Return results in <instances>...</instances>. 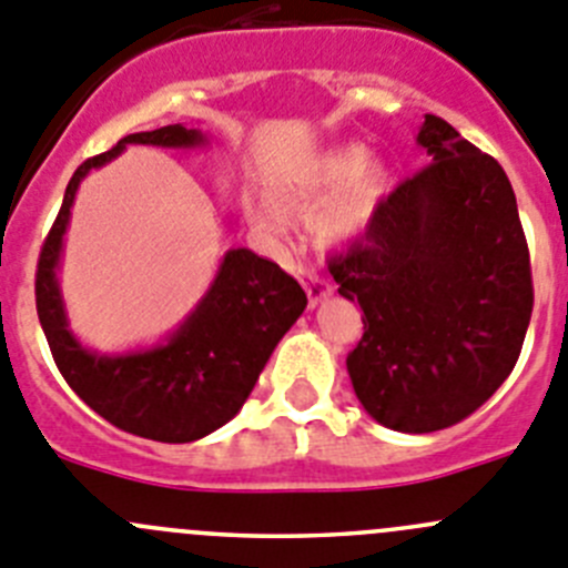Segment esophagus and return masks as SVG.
I'll list each match as a JSON object with an SVG mask.
<instances>
[{
  "label": "esophagus",
  "mask_w": 568,
  "mask_h": 568,
  "mask_svg": "<svg viewBox=\"0 0 568 568\" xmlns=\"http://www.w3.org/2000/svg\"><path fill=\"white\" fill-rule=\"evenodd\" d=\"M300 283H302V288L308 291V305L311 308H316V305H320L322 300H327V296L333 294V285L327 283L325 277H322V274H316L314 268H300Z\"/></svg>",
  "instance_id": "34e87169"
}]
</instances>
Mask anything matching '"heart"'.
<instances>
[{
	"mask_svg": "<svg viewBox=\"0 0 568 568\" xmlns=\"http://www.w3.org/2000/svg\"><path fill=\"white\" fill-rule=\"evenodd\" d=\"M333 194L332 200L329 195ZM386 195V171L369 162L364 145H338L322 151L296 171V176L280 190V201L257 199L252 219L268 235H285L291 215H311L329 197L316 215V235L325 246H344L362 237L373 226Z\"/></svg>",
	"mask_w": 568,
	"mask_h": 568,
	"instance_id": "heart-1",
	"label": "heart"
}]
</instances>
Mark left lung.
I'll return each mask as SVG.
<instances>
[{"label": "left lung", "mask_w": 568, "mask_h": 568, "mask_svg": "<svg viewBox=\"0 0 568 568\" xmlns=\"http://www.w3.org/2000/svg\"><path fill=\"white\" fill-rule=\"evenodd\" d=\"M428 164L327 268L364 311L347 356L358 400L406 434L474 415L513 373L532 316L529 248L501 164L426 114Z\"/></svg>", "instance_id": "left-lung-1"}]
</instances>
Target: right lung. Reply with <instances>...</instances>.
<instances>
[{"label":"right lung","mask_w":568,"mask_h":568,"mask_svg":"<svg viewBox=\"0 0 568 568\" xmlns=\"http://www.w3.org/2000/svg\"><path fill=\"white\" fill-rule=\"evenodd\" d=\"M187 125L140 131L72 173L36 272V311L58 369L89 409L111 426L156 443H193L230 423L246 404L280 338L300 320L308 296L291 274L248 248H230L204 300L164 344L123 356H100L67 327L55 268L78 184L125 145L199 148Z\"/></svg>","instance_id":"1"}]
</instances>
